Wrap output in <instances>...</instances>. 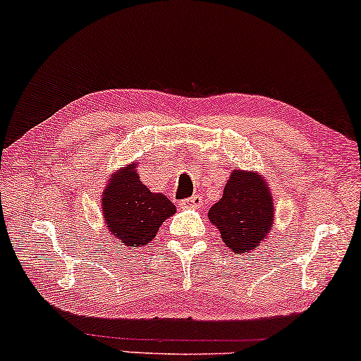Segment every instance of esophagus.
<instances>
[{
	"instance_id": "esophagus-1",
	"label": "esophagus",
	"mask_w": 361,
	"mask_h": 361,
	"mask_svg": "<svg viewBox=\"0 0 361 361\" xmlns=\"http://www.w3.org/2000/svg\"><path fill=\"white\" fill-rule=\"evenodd\" d=\"M203 204V198L200 195H193L191 198H186L180 203L181 208L185 209H191V208H200Z\"/></svg>"
}]
</instances>
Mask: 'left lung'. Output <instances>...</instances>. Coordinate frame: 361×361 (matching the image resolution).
Returning a JSON list of instances; mask_svg holds the SVG:
<instances>
[{
  "instance_id": "1",
  "label": "left lung",
  "mask_w": 361,
  "mask_h": 361,
  "mask_svg": "<svg viewBox=\"0 0 361 361\" xmlns=\"http://www.w3.org/2000/svg\"><path fill=\"white\" fill-rule=\"evenodd\" d=\"M208 220L233 253H252L275 225V204L268 180L258 171L233 168L223 196L209 208Z\"/></svg>"
}]
</instances>
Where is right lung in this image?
Returning <instances> with one entry per match:
<instances>
[{
  "instance_id": "add662e5",
  "label": "right lung",
  "mask_w": 361,
  "mask_h": 361,
  "mask_svg": "<svg viewBox=\"0 0 361 361\" xmlns=\"http://www.w3.org/2000/svg\"><path fill=\"white\" fill-rule=\"evenodd\" d=\"M138 161L113 173L102 191V213L106 233L125 248L152 243L163 221L176 207L163 193H154L136 173Z\"/></svg>"
}]
</instances>
